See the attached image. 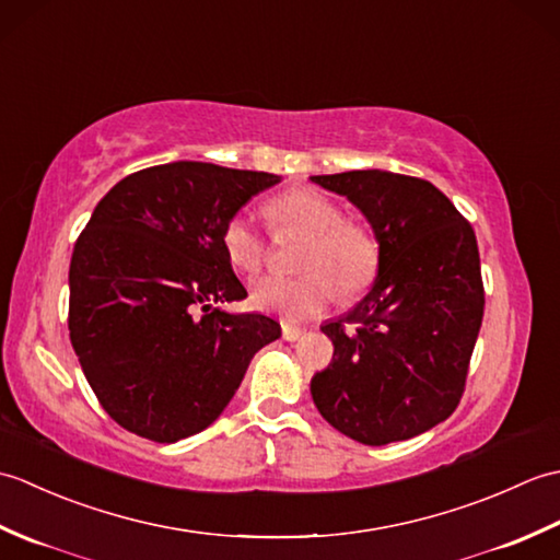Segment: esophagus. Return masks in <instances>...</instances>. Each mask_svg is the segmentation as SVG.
Returning a JSON list of instances; mask_svg holds the SVG:
<instances>
[{"instance_id":"34e87169","label":"esophagus","mask_w":560,"mask_h":560,"mask_svg":"<svg viewBox=\"0 0 560 560\" xmlns=\"http://www.w3.org/2000/svg\"><path fill=\"white\" fill-rule=\"evenodd\" d=\"M281 337L287 339V341H299V339H303V337H305V329H301V327H291V325H283V327H281Z\"/></svg>"}]
</instances>
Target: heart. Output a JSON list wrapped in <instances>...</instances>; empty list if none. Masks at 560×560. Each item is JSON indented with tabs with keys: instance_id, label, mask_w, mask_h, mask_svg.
<instances>
[{
	"instance_id": "heart-1",
	"label": "heart",
	"mask_w": 560,
	"mask_h": 560,
	"mask_svg": "<svg viewBox=\"0 0 560 560\" xmlns=\"http://www.w3.org/2000/svg\"><path fill=\"white\" fill-rule=\"evenodd\" d=\"M265 213L273 233L301 235L293 259L301 273L255 281L257 311L279 315L287 323H303L325 311L335 299V289L341 299H353L371 287L380 265V245L371 229L343 219V209L335 199L313 187H293L269 199ZM221 247L241 273H255L265 261V235L245 211L223 223Z\"/></svg>"
}]
</instances>
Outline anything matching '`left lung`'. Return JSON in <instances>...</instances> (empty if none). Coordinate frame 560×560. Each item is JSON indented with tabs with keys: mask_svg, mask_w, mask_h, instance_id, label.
<instances>
[{
	"mask_svg": "<svg viewBox=\"0 0 560 560\" xmlns=\"http://www.w3.org/2000/svg\"><path fill=\"white\" fill-rule=\"evenodd\" d=\"M373 225V289L323 331L335 355L311 380L323 419L363 445L431 431L457 409L483 319L477 235L435 185L387 171L313 175Z\"/></svg>",
	"mask_w": 560,
	"mask_h": 560,
	"instance_id": "1",
	"label": "left lung"
}]
</instances>
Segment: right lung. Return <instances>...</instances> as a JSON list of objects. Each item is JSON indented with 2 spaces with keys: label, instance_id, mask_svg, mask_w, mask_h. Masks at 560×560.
<instances>
[{
  "label": "right lung",
  "instance_id": "1",
  "mask_svg": "<svg viewBox=\"0 0 560 560\" xmlns=\"http://www.w3.org/2000/svg\"><path fill=\"white\" fill-rule=\"evenodd\" d=\"M279 175L175 161L127 175L93 209L69 265V339L115 423L153 443L205 431L253 355L281 337L219 303L247 291L221 229Z\"/></svg>",
  "mask_w": 560,
  "mask_h": 560
}]
</instances>
